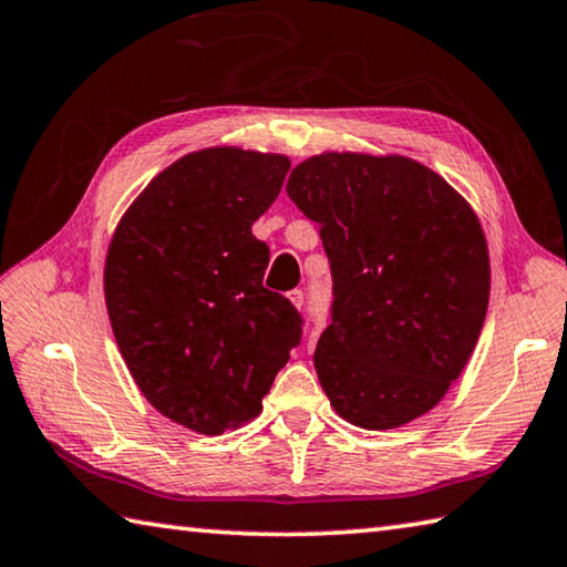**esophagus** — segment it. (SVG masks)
<instances>
[{"label":"esophagus","instance_id":"esophagus-1","mask_svg":"<svg viewBox=\"0 0 567 567\" xmlns=\"http://www.w3.org/2000/svg\"><path fill=\"white\" fill-rule=\"evenodd\" d=\"M289 301L296 306V309H303V291L301 289H293V291H289Z\"/></svg>","mask_w":567,"mask_h":567}]
</instances>
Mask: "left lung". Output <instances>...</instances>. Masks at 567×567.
Here are the masks:
<instances>
[{
    "mask_svg": "<svg viewBox=\"0 0 567 567\" xmlns=\"http://www.w3.org/2000/svg\"><path fill=\"white\" fill-rule=\"evenodd\" d=\"M286 194L321 226L331 326L313 353L336 413L389 431L429 413L478 341L491 258L471 204L409 156L326 152Z\"/></svg>",
    "mask_w": 567,
    "mask_h": 567,
    "instance_id": "1",
    "label": "left lung"
}]
</instances>
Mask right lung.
Instances as JSON below:
<instances>
[{
    "instance_id": "obj_1",
    "label": "right lung",
    "mask_w": 567,
    "mask_h": 567,
    "mask_svg": "<svg viewBox=\"0 0 567 567\" xmlns=\"http://www.w3.org/2000/svg\"><path fill=\"white\" fill-rule=\"evenodd\" d=\"M291 162L238 146L192 152L156 174L116 224L104 299L118 351L154 409L218 435L256 419L301 341V316L264 289L251 226Z\"/></svg>"
}]
</instances>
